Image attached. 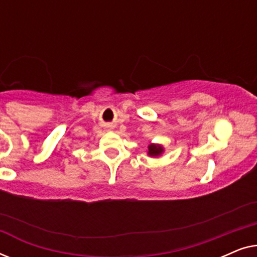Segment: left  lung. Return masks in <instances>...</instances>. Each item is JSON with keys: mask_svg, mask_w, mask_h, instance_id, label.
I'll list each match as a JSON object with an SVG mask.
<instances>
[{"mask_svg": "<svg viewBox=\"0 0 257 257\" xmlns=\"http://www.w3.org/2000/svg\"><path fill=\"white\" fill-rule=\"evenodd\" d=\"M165 152V149L160 144H150L149 151H147V156L151 158H158Z\"/></svg>", "mask_w": 257, "mask_h": 257, "instance_id": "left-lung-1", "label": "left lung"}]
</instances>
